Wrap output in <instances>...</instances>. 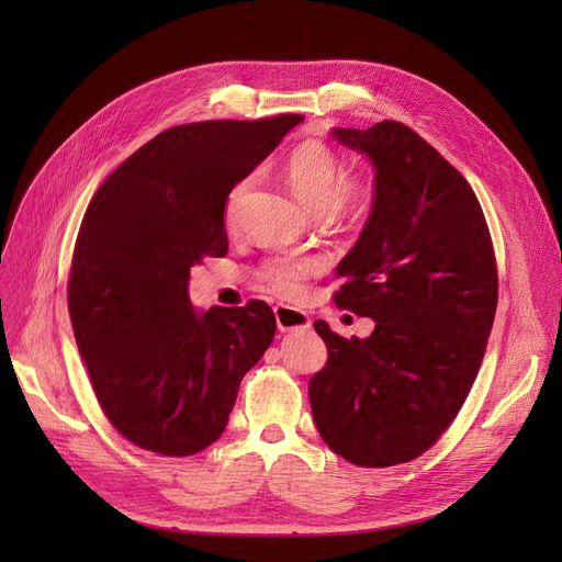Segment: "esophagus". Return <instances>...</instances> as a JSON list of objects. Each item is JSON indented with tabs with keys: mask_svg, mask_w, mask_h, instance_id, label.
<instances>
[{
	"mask_svg": "<svg viewBox=\"0 0 562 562\" xmlns=\"http://www.w3.org/2000/svg\"><path fill=\"white\" fill-rule=\"evenodd\" d=\"M274 316L281 333H300V330L312 328V318L302 310L291 307V304H277Z\"/></svg>",
	"mask_w": 562,
	"mask_h": 562,
	"instance_id": "1",
	"label": "esophagus"
}]
</instances>
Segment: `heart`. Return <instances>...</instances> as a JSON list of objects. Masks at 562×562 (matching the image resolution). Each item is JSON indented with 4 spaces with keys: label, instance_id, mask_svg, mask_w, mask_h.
Segmentation results:
<instances>
[{
    "label": "heart",
    "instance_id": "obj_1",
    "mask_svg": "<svg viewBox=\"0 0 562 562\" xmlns=\"http://www.w3.org/2000/svg\"><path fill=\"white\" fill-rule=\"evenodd\" d=\"M283 178L297 201L314 215L333 211L347 192V166L335 151L316 140L302 143L283 166ZM250 187V178H244L232 187L227 196V215H234ZM312 262L279 258L265 267V279L279 293L291 295L300 288V281L310 274Z\"/></svg>",
    "mask_w": 562,
    "mask_h": 562
}]
</instances>
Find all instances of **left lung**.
<instances>
[{
	"label": "left lung",
	"instance_id": "8db88e82",
	"mask_svg": "<svg viewBox=\"0 0 562 562\" xmlns=\"http://www.w3.org/2000/svg\"><path fill=\"white\" fill-rule=\"evenodd\" d=\"M333 138L372 166V209L337 265L339 307L375 321L368 337L314 328L328 363L310 382L316 429L359 467L403 464L431 448L479 375L497 310V267L464 176L398 122Z\"/></svg>",
	"mask_w": 562,
	"mask_h": 562
}]
</instances>
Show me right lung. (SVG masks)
I'll use <instances>...</instances> for the list:
<instances>
[{
	"mask_svg": "<svg viewBox=\"0 0 562 562\" xmlns=\"http://www.w3.org/2000/svg\"><path fill=\"white\" fill-rule=\"evenodd\" d=\"M302 122L168 128L116 166L81 220L67 307L100 407L145 450L187 457L223 436L277 333L265 302L196 312L190 269L227 252L225 203Z\"/></svg>",
	"mask_w": 562,
	"mask_h": 562,
	"instance_id": "1",
	"label": "right lung"
}]
</instances>
